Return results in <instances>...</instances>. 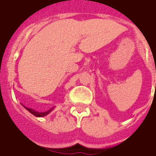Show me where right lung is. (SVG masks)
<instances>
[{
  "label": "right lung",
  "mask_w": 156,
  "mask_h": 156,
  "mask_svg": "<svg viewBox=\"0 0 156 156\" xmlns=\"http://www.w3.org/2000/svg\"><path fill=\"white\" fill-rule=\"evenodd\" d=\"M22 106H23L27 110H28L31 114H32L33 115H35V116H37V117H43V116H45V115H48V114H49V113H50V112L54 108H51V109H49V110H48V111H46V112H37V111H36V110H34V109H32V108L26 107V106H24L23 105H22Z\"/></svg>",
  "instance_id": "right-lung-1"
}]
</instances>
